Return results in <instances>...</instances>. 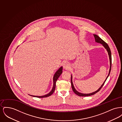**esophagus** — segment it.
I'll use <instances>...</instances> for the list:
<instances>
[{"instance_id":"1","label":"esophagus","mask_w":122,"mask_h":122,"mask_svg":"<svg viewBox=\"0 0 122 122\" xmlns=\"http://www.w3.org/2000/svg\"><path fill=\"white\" fill-rule=\"evenodd\" d=\"M63 68L65 70H69L70 68V65L68 63H65L63 65Z\"/></svg>"}]
</instances>
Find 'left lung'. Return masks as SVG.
Masks as SVG:
<instances>
[{"label": "left lung", "mask_w": 122, "mask_h": 122, "mask_svg": "<svg viewBox=\"0 0 122 122\" xmlns=\"http://www.w3.org/2000/svg\"><path fill=\"white\" fill-rule=\"evenodd\" d=\"M94 36V37H95V41L96 42H97V43H101L102 45V46H104L105 47V48L107 50V52H108V56H109V61H110V69L109 70V73L108 74V76L107 77L106 80H105L104 82H103V83L102 85V86H101V87H100V88H99L98 89L93 92L92 93H88V94H85V93H80L79 92H78L74 87V85H73V81H72V76L71 75V86L72 88V90L73 91V92H74V93H75L77 95L79 96H81V97H87V96H92V95H93L94 94H96V93H97V92H98L99 91L101 90V89L102 88V87L103 86L105 82V81H106L107 79V78L108 77V76L110 75V73L111 70V66H112V55H111V52L110 49L109 48V47L108 46V45H107V43H106L104 41H103V40H102L97 35H96V34H93Z\"/></svg>", "instance_id": "left-lung-1"}]
</instances>
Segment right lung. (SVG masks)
Returning a JSON list of instances; mask_svg holds the SVG:
<instances>
[{"label":"right lung","mask_w":122,"mask_h":122,"mask_svg":"<svg viewBox=\"0 0 122 122\" xmlns=\"http://www.w3.org/2000/svg\"><path fill=\"white\" fill-rule=\"evenodd\" d=\"M62 70H63V67L61 66V67H60L58 70L55 72V74L54 75L53 77V86H52V89L51 91V92L49 93L46 94L45 95L43 96H33V95H29L30 96L32 97H36L38 98H43V97H48L50 96H51L52 93L54 92L55 89V87H56V81H57V80L58 79V77L60 76L61 75V74L62 73Z\"/></svg>","instance_id":"add662e5"}]
</instances>
